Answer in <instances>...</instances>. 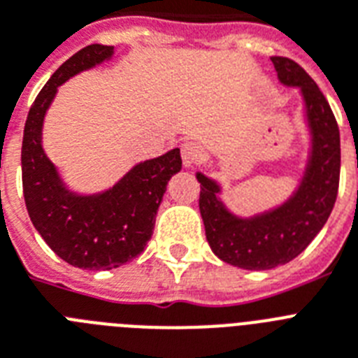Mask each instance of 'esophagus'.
<instances>
[{"mask_svg":"<svg viewBox=\"0 0 358 358\" xmlns=\"http://www.w3.org/2000/svg\"><path fill=\"white\" fill-rule=\"evenodd\" d=\"M181 157H182V164H185L186 168H190L194 166L201 157H203V150H201V146L197 143L188 141V143H185L181 146Z\"/></svg>","mask_w":358,"mask_h":358,"instance_id":"obj_1","label":"esophagus"}]
</instances>
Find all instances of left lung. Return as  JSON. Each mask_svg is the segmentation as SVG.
<instances>
[{
    "label": "left lung",
    "mask_w": 358,
    "mask_h": 358,
    "mask_svg": "<svg viewBox=\"0 0 358 358\" xmlns=\"http://www.w3.org/2000/svg\"><path fill=\"white\" fill-rule=\"evenodd\" d=\"M271 60L280 84L298 90L302 99L307 153L296 188L278 205L243 215L223 201L220 181L196 173L201 217L212 252L247 271H267L296 258L326 225L341 177V133L326 96L296 62L283 56Z\"/></svg>",
    "instance_id": "8db88e82"
}]
</instances>
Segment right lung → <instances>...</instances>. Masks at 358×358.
Returning a JSON list of instances; mask_svg holds the SVG:
<instances>
[{"mask_svg": "<svg viewBox=\"0 0 358 358\" xmlns=\"http://www.w3.org/2000/svg\"><path fill=\"white\" fill-rule=\"evenodd\" d=\"M113 45L84 47L49 78L27 115L22 144L23 196L29 217L49 247L73 267L106 271L143 254L168 181L181 172V150L133 164L100 192H76L43 150V122L58 87L113 60Z\"/></svg>", "mask_w": 358, "mask_h": 358, "instance_id": "1", "label": "right lung"}]
</instances>
